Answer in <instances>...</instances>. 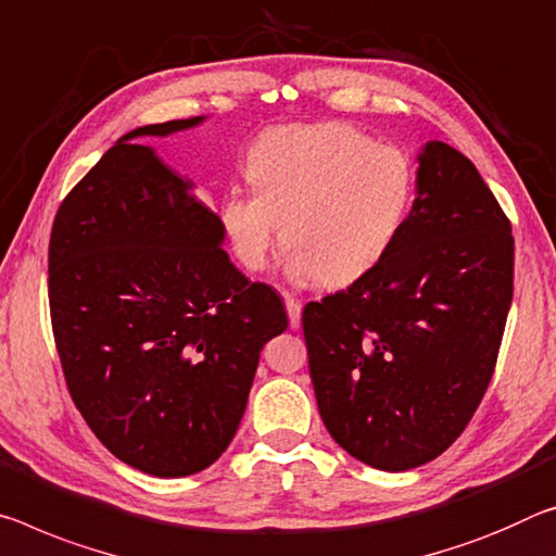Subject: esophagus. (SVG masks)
<instances>
[{
    "instance_id": "esophagus-1",
    "label": "esophagus",
    "mask_w": 556,
    "mask_h": 556,
    "mask_svg": "<svg viewBox=\"0 0 556 556\" xmlns=\"http://www.w3.org/2000/svg\"><path fill=\"white\" fill-rule=\"evenodd\" d=\"M285 306H287V316H289V326H292V329H299V326H302V304L296 302L294 296H285Z\"/></svg>"
}]
</instances>
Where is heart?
Here are the masks:
<instances>
[{"label": "heart", "mask_w": 556, "mask_h": 556, "mask_svg": "<svg viewBox=\"0 0 556 556\" xmlns=\"http://www.w3.org/2000/svg\"><path fill=\"white\" fill-rule=\"evenodd\" d=\"M242 173L252 192L219 198V227L247 269L267 267L281 223L287 277L349 287L399 242L416 173L401 148L374 143L346 123H287L247 146Z\"/></svg>", "instance_id": "obj_1"}]
</instances>
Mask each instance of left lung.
<instances>
[{"label":"left lung","instance_id":"1","mask_svg":"<svg viewBox=\"0 0 556 556\" xmlns=\"http://www.w3.org/2000/svg\"><path fill=\"white\" fill-rule=\"evenodd\" d=\"M416 161V200L389 257L302 314L326 430L386 472L435 460L463 433L513 304V227L478 167L443 140Z\"/></svg>","mask_w":556,"mask_h":556}]
</instances>
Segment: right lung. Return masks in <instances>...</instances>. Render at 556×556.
<instances>
[{
  "instance_id": "1",
  "label": "right lung",
  "mask_w": 556,
  "mask_h": 556,
  "mask_svg": "<svg viewBox=\"0 0 556 556\" xmlns=\"http://www.w3.org/2000/svg\"><path fill=\"white\" fill-rule=\"evenodd\" d=\"M118 138L61 202L49 242V304L68 393L130 468L185 478L213 465L240 428L260 351L287 331L279 294L223 250L195 185L140 138Z\"/></svg>"
}]
</instances>
